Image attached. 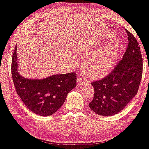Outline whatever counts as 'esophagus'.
I'll return each mask as SVG.
<instances>
[{
	"mask_svg": "<svg viewBox=\"0 0 149 149\" xmlns=\"http://www.w3.org/2000/svg\"><path fill=\"white\" fill-rule=\"evenodd\" d=\"M85 83H86V80L82 77L79 76L78 78H77V85L81 86Z\"/></svg>",
	"mask_w": 149,
	"mask_h": 149,
	"instance_id": "esophagus-1",
	"label": "esophagus"
}]
</instances>
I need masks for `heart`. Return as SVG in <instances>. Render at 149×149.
I'll use <instances>...</instances> for the list:
<instances>
[{
    "label": "heart",
    "mask_w": 149,
    "mask_h": 149,
    "mask_svg": "<svg viewBox=\"0 0 149 149\" xmlns=\"http://www.w3.org/2000/svg\"><path fill=\"white\" fill-rule=\"evenodd\" d=\"M118 54L119 46L113 44L99 56L93 57L86 65V70L89 76L100 78L106 74L115 64Z\"/></svg>",
    "instance_id": "obj_1"
}]
</instances>
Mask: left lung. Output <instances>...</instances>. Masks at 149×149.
Listing matches in <instances>:
<instances>
[{
	"label": "left lung",
	"mask_w": 149,
	"mask_h": 149,
	"mask_svg": "<svg viewBox=\"0 0 149 149\" xmlns=\"http://www.w3.org/2000/svg\"><path fill=\"white\" fill-rule=\"evenodd\" d=\"M128 34V44L122 59L111 73L92 82L94 97L89 107L98 115L117 114L136 95L143 74V58L139 43L132 33Z\"/></svg>",
	"instance_id": "obj_1"
}]
</instances>
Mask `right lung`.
Here are the masks:
<instances>
[{"mask_svg": "<svg viewBox=\"0 0 149 149\" xmlns=\"http://www.w3.org/2000/svg\"><path fill=\"white\" fill-rule=\"evenodd\" d=\"M17 56L15 48L11 74L17 93L34 113L42 116L52 115L63 105L68 93L76 87V73L54 74L44 79H27L19 73Z\"/></svg>", "mask_w": 149, "mask_h": 149, "instance_id": "right-lung-1", "label": "right lung"}]
</instances>
